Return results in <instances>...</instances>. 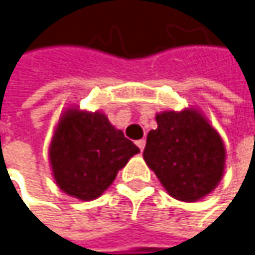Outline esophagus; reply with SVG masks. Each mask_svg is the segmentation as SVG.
<instances>
[{"label": "esophagus", "mask_w": 255, "mask_h": 255, "mask_svg": "<svg viewBox=\"0 0 255 255\" xmlns=\"http://www.w3.org/2000/svg\"><path fill=\"white\" fill-rule=\"evenodd\" d=\"M145 143H146V140H145V139H140V140H137V142H136V145L139 146V149H140V151H143Z\"/></svg>", "instance_id": "1"}]
</instances>
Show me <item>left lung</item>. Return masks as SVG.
<instances>
[{
    "label": "left lung",
    "mask_w": 255,
    "mask_h": 255,
    "mask_svg": "<svg viewBox=\"0 0 255 255\" xmlns=\"http://www.w3.org/2000/svg\"><path fill=\"white\" fill-rule=\"evenodd\" d=\"M155 121L143 158L161 186L184 203L213 192L224 175L225 146L210 121L195 107L160 112Z\"/></svg>",
    "instance_id": "obj_1"
}]
</instances>
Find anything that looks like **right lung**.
Returning <instances> with one entry per match:
<instances>
[{"label":"right lung","instance_id":"add662e5","mask_svg":"<svg viewBox=\"0 0 255 255\" xmlns=\"http://www.w3.org/2000/svg\"><path fill=\"white\" fill-rule=\"evenodd\" d=\"M137 152L104 113L72 106L60 115L48 149L54 181L81 201L101 196Z\"/></svg>","mask_w":255,"mask_h":255}]
</instances>
